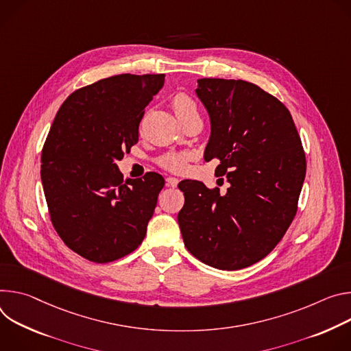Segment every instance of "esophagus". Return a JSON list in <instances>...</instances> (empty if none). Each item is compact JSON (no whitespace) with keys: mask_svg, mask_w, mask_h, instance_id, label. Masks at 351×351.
<instances>
[{"mask_svg":"<svg viewBox=\"0 0 351 351\" xmlns=\"http://www.w3.org/2000/svg\"><path fill=\"white\" fill-rule=\"evenodd\" d=\"M177 184H178V178H176V177H167L166 178V185L167 186L174 188V186H177Z\"/></svg>","mask_w":351,"mask_h":351,"instance_id":"1","label":"esophagus"}]
</instances>
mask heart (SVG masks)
I'll use <instances>...</instances> for the list:
<instances>
[{
  "label": "heart",
  "mask_w": 351,
  "mask_h": 351,
  "mask_svg": "<svg viewBox=\"0 0 351 351\" xmlns=\"http://www.w3.org/2000/svg\"><path fill=\"white\" fill-rule=\"evenodd\" d=\"M171 106H173L174 112L180 121H182L192 115H199V107H198L197 101L185 92H177L171 99ZM189 158H191L189 153L171 152V153L162 156V158L159 159V165L169 171L182 173L186 169Z\"/></svg>",
  "instance_id": "obj_1"
}]
</instances>
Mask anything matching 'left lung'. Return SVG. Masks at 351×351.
<instances>
[{
	"label": "left lung",
	"instance_id": "obj_1",
	"mask_svg": "<svg viewBox=\"0 0 351 351\" xmlns=\"http://www.w3.org/2000/svg\"><path fill=\"white\" fill-rule=\"evenodd\" d=\"M198 97L212 134L205 160H220L217 186L181 181L185 204L178 224L186 250L204 263L237 270L263 259L290 227L306 171L305 153L287 107L259 86L204 77Z\"/></svg>",
	"mask_w": 351,
	"mask_h": 351
}]
</instances>
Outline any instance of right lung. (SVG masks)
<instances>
[{
  "mask_svg": "<svg viewBox=\"0 0 351 351\" xmlns=\"http://www.w3.org/2000/svg\"><path fill=\"white\" fill-rule=\"evenodd\" d=\"M165 73H123L71 93L42 149L50 220L64 244L96 263L135 251L146 236L165 178L124 180L117 160L139 139L145 107Z\"/></svg>",
  "mask_w": 351,
  "mask_h": 351,
  "instance_id": "obj_1",
  "label": "right lung"
}]
</instances>
